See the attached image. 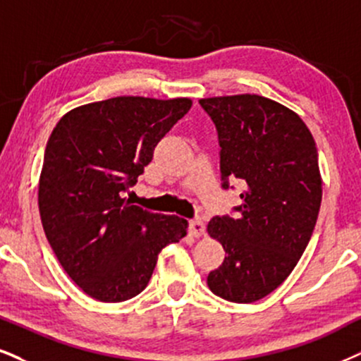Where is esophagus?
<instances>
[{
  "label": "esophagus",
  "mask_w": 361,
  "mask_h": 361,
  "mask_svg": "<svg viewBox=\"0 0 361 361\" xmlns=\"http://www.w3.org/2000/svg\"><path fill=\"white\" fill-rule=\"evenodd\" d=\"M189 233L190 235H194V238H201V235L206 233V224H204L201 217H195V219L189 222Z\"/></svg>",
  "instance_id": "34e87169"
}]
</instances>
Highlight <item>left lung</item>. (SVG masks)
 Instances as JSON below:
<instances>
[{
    "label": "left lung",
    "instance_id": "1",
    "mask_svg": "<svg viewBox=\"0 0 361 361\" xmlns=\"http://www.w3.org/2000/svg\"><path fill=\"white\" fill-rule=\"evenodd\" d=\"M217 128L222 188L241 180L238 217L216 216L207 234L226 251L207 286L233 303H255L291 274L308 246L322 173L310 128L298 114L261 95L201 99Z\"/></svg>",
    "mask_w": 361,
    "mask_h": 361
}]
</instances>
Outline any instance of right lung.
Here are the masks:
<instances>
[{"instance_id":"right-lung-1","label":"right lung","mask_w":361,"mask_h":361,"mask_svg":"<svg viewBox=\"0 0 361 361\" xmlns=\"http://www.w3.org/2000/svg\"><path fill=\"white\" fill-rule=\"evenodd\" d=\"M190 106V99L114 97L70 110L53 128L39 216L61 268L88 296L104 303L137 296L162 247L188 234V221L144 211L126 192Z\"/></svg>"}]
</instances>
